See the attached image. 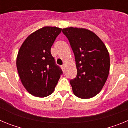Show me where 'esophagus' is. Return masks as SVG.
Wrapping results in <instances>:
<instances>
[{
	"label": "esophagus",
	"mask_w": 128,
	"mask_h": 128,
	"mask_svg": "<svg viewBox=\"0 0 128 128\" xmlns=\"http://www.w3.org/2000/svg\"><path fill=\"white\" fill-rule=\"evenodd\" d=\"M62 70H63V72H64V71H65V65H63V66H62Z\"/></svg>",
	"instance_id": "obj_1"
}]
</instances>
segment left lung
<instances>
[{
	"label": "left lung",
	"mask_w": 128,
	"mask_h": 128,
	"mask_svg": "<svg viewBox=\"0 0 128 128\" xmlns=\"http://www.w3.org/2000/svg\"><path fill=\"white\" fill-rule=\"evenodd\" d=\"M74 53L78 74L70 81L73 93L82 99H90L101 91L110 68L108 50L94 32L84 28L63 29Z\"/></svg>",
	"instance_id": "1"
}]
</instances>
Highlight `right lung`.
I'll return each mask as SVG.
<instances>
[{"instance_id": "right-lung-1", "label": "right lung", "mask_w": 128, "mask_h": 128, "mask_svg": "<svg viewBox=\"0 0 128 128\" xmlns=\"http://www.w3.org/2000/svg\"><path fill=\"white\" fill-rule=\"evenodd\" d=\"M62 29L44 27L30 34L20 47L16 67L26 90L35 97L53 93L62 71L55 64L50 49Z\"/></svg>"}]
</instances>
